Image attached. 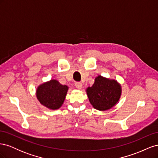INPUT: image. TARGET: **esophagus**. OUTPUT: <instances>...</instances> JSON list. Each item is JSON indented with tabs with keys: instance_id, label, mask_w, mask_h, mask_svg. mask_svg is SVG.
I'll list each match as a JSON object with an SVG mask.
<instances>
[{
	"instance_id": "1",
	"label": "esophagus",
	"mask_w": 158,
	"mask_h": 158,
	"mask_svg": "<svg viewBox=\"0 0 158 158\" xmlns=\"http://www.w3.org/2000/svg\"><path fill=\"white\" fill-rule=\"evenodd\" d=\"M75 86L76 87V88L81 89V88H82V84L81 83V82H76L75 83Z\"/></svg>"
}]
</instances>
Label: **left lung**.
<instances>
[{
  "mask_svg": "<svg viewBox=\"0 0 158 158\" xmlns=\"http://www.w3.org/2000/svg\"><path fill=\"white\" fill-rule=\"evenodd\" d=\"M87 94L93 107L100 111L111 109L117 103L121 93L117 81L98 76L92 86L87 88Z\"/></svg>",
  "mask_w": 158,
  "mask_h": 158,
  "instance_id": "obj_1",
  "label": "left lung"
}]
</instances>
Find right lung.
<instances>
[{"label":"right lung","instance_id":"add662e5","mask_svg":"<svg viewBox=\"0 0 158 158\" xmlns=\"http://www.w3.org/2000/svg\"><path fill=\"white\" fill-rule=\"evenodd\" d=\"M68 86L58 81L51 80L38 87L36 95L40 102L51 109H57L63 105L68 91Z\"/></svg>","mask_w":158,"mask_h":158}]
</instances>
